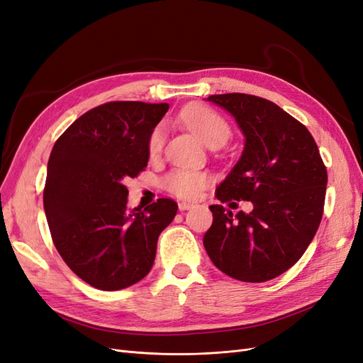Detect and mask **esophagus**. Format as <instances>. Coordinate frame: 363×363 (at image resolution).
Wrapping results in <instances>:
<instances>
[{
  "instance_id": "1",
  "label": "esophagus",
  "mask_w": 363,
  "mask_h": 363,
  "mask_svg": "<svg viewBox=\"0 0 363 363\" xmlns=\"http://www.w3.org/2000/svg\"><path fill=\"white\" fill-rule=\"evenodd\" d=\"M194 204L192 203H188V201H182L179 203V211L180 212H184V211H189V208H192Z\"/></svg>"
}]
</instances>
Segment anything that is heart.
Masks as SVG:
<instances>
[{
	"mask_svg": "<svg viewBox=\"0 0 363 363\" xmlns=\"http://www.w3.org/2000/svg\"><path fill=\"white\" fill-rule=\"evenodd\" d=\"M180 121L192 133L199 138L204 145H224L230 138V125L227 121L201 104H192L183 108ZM163 147V130L160 127L152 130L148 139V152L151 157L157 156ZM211 177L206 172L194 169H174L163 179V186L168 192L180 196V199H195Z\"/></svg>",
	"mask_w": 363,
	"mask_h": 363,
	"instance_id": "obj_1",
	"label": "heart"
}]
</instances>
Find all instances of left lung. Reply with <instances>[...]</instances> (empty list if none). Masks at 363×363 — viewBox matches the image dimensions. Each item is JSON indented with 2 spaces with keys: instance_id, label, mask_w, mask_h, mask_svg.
Returning a JSON list of instances; mask_svg holds the SVG:
<instances>
[{
  "instance_id": "left-lung-1",
  "label": "left lung",
  "mask_w": 363,
  "mask_h": 363,
  "mask_svg": "<svg viewBox=\"0 0 363 363\" xmlns=\"http://www.w3.org/2000/svg\"><path fill=\"white\" fill-rule=\"evenodd\" d=\"M207 101L235 118L245 138L242 156L216 188L219 201H251L238 215L208 206L213 223L203 244L213 265L240 281L276 279L295 265L320 227L327 171L301 123L277 104L247 94Z\"/></svg>"
}]
</instances>
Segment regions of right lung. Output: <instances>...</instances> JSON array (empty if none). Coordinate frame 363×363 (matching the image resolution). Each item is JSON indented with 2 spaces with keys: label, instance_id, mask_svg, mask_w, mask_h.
Listing matches in <instances>:
<instances>
[{
  "label": "right lung",
  "instance_id": "1",
  "mask_svg": "<svg viewBox=\"0 0 363 363\" xmlns=\"http://www.w3.org/2000/svg\"><path fill=\"white\" fill-rule=\"evenodd\" d=\"M169 104L112 101L65 130L48 160L43 208L65 263L91 286L119 291L150 272L157 239L177 213L159 199L127 207L124 180L147 167L148 139Z\"/></svg>",
  "mask_w": 363,
  "mask_h": 363
}]
</instances>
